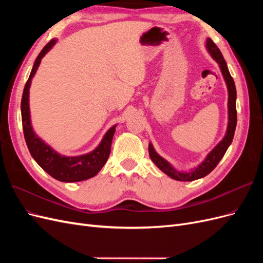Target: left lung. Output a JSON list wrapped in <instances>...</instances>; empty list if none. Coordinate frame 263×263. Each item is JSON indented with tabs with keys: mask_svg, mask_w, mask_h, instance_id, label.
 Returning a JSON list of instances; mask_svg holds the SVG:
<instances>
[{
	"mask_svg": "<svg viewBox=\"0 0 263 263\" xmlns=\"http://www.w3.org/2000/svg\"><path fill=\"white\" fill-rule=\"evenodd\" d=\"M206 50L211 54V57L218 63V67L220 69V72L224 78L225 83L227 85V91H228V123H227V129L225 133V136L218 142V144L215 146L209 155L205 157L204 160L198 164L197 166L190 169L187 171H180L174 168V166L166 161L164 158H162L155 150L153 144L149 142V156L151 160L157 165V168L160 169L166 176L170 177L173 180L177 181H194L197 179H201L208 176L211 173L218 162L221 160V158L224 157L225 153L227 151L228 147L232 144L234 139V135L236 130V125H237V110H236V99H237V93H236V86L235 82L233 80L232 76L229 73V70L227 67V63L222 57L220 50L218 47L214 44L211 38L206 39Z\"/></svg>",
	"mask_w": 263,
	"mask_h": 263,
	"instance_id": "obj_1",
	"label": "left lung"
}]
</instances>
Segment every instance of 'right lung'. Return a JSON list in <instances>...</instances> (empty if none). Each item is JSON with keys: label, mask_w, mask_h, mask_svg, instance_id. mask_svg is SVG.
Segmentation results:
<instances>
[{"label": "right lung", "mask_w": 263, "mask_h": 263, "mask_svg": "<svg viewBox=\"0 0 263 263\" xmlns=\"http://www.w3.org/2000/svg\"><path fill=\"white\" fill-rule=\"evenodd\" d=\"M57 38L51 39L44 47L43 50L39 52L34 62L33 69L30 71L25 87H24L21 103L24 137H25L26 145L31 157L49 176L61 182H80L97 176L106 163L110 154V146H112V140L117 124L110 127L105 133L97 148L90 151V153L80 156L60 155L35 133L30 119L29 89L42 59L57 44Z\"/></svg>", "instance_id": "obj_1"}]
</instances>
